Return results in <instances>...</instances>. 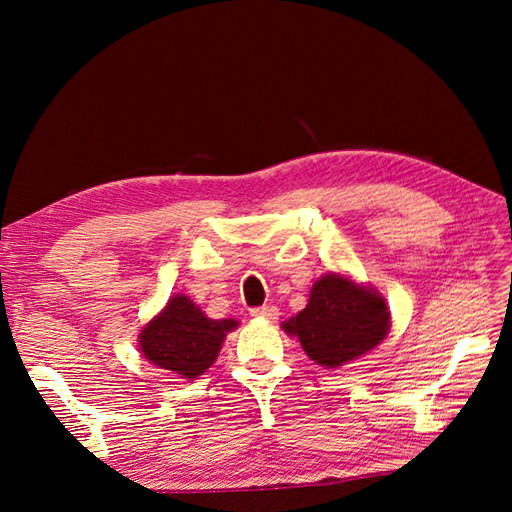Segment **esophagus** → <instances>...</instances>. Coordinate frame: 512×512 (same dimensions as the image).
Returning <instances> with one entry per match:
<instances>
[{
    "label": "esophagus",
    "instance_id": "esophagus-1",
    "mask_svg": "<svg viewBox=\"0 0 512 512\" xmlns=\"http://www.w3.org/2000/svg\"><path fill=\"white\" fill-rule=\"evenodd\" d=\"M254 318H265V320H275L277 316H280V312H277L275 305H262V307H254L250 312Z\"/></svg>",
    "mask_w": 512,
    "mask_h": 512
}]
</instances>
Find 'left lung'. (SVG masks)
<instances>
[{
	"label": "left lung",
	"mask_w": 512,
	"mask_h": 512,
	"mask_svg": "<svg viewBox=\"0 0 512 512\" xmlns=\"http://www.w3.org/2000/svg\"><path fill=\"white\" fill-rule=\"evenodd\" d=\"M282 327L299 337L309 359L333 369L374 350L391 329V312L378 290L327 273L312 286L307 307Z\"/></svg>",
	"instance_id": "1"
}]
</instances>
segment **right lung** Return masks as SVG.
I'll use <instances>...</instances> for the list:
<instances>
[{
    "instance_id": "1",
    "label": "right lung",
    "mask_w": 512,
    "mask_h": 512,
    "mask_svg": "<svg viewBox=\"0 0 512 512\" xmlns=\"http://www.w3.org/2000/svg\"><path fill=\"white\" fill-rule=\"evenodd\" d=\"M237 324L232 318L211 320L185 294H175L138 335V348L151 365L194 380L215 363L226 333Z\"/></svg>"
}]
</instances>
